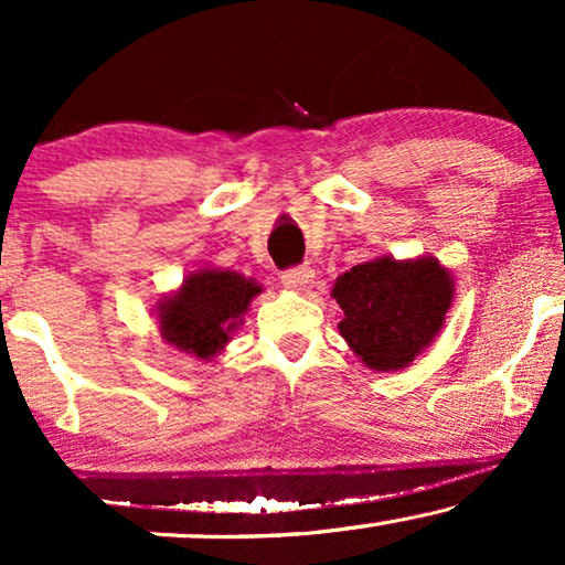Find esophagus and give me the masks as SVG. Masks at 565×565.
I'll return each mask as SVG.
<instances>
[{"mask_svg":"<svg viewBox=\"0 0 565 565\" xmlns=\"http://www.w3.org/2000/svg\"><path fill=\"white\" fill-rule=\"evenodd\" d=\"M280 280L285 288H292V290H303L308 282L313 280V269L308 265H298V267H290L285 269V273L280 275Z\"/></svg>","mask_w":565,"mask_h":565,"instance_id":"1","label":"esophagus"}]
</instances>
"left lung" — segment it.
<instances>
[{
	"label": "left lung",
	"instance_id": "8db88e82",
	"mask_svg": "<svg viewBox=\"0 0 565 565\" xmlns=\"http://www.w3.org/2000/svg\"><path fill=\"white\" fill-rule=\"evenodd\" d=\"M344 319L339 334L373 370L406 367L443 329L452 277L435 259L381 257L352 267L334 282Z\"/></svg>",
	"mask_w": 565,
	"mask_h": 565
}]
</instances>
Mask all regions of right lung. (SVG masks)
I'll list each match as a JSON object with an SVG mask.
<instances>
[{
	"mask_svg": "<svg viewBox=\"0 0 565 565\" xmlns=\"http://www.w3.org/2000/svg\"><path fill=\"white\" fill-rule=\"evenodd\" d=\"M257 292H262L257 282L228 269L190 275L182 290L159 306L161 334L177 350L203 360L213 358L228 342Z\"/></svg>",
	"mask_w": 565,
	"mask_h": 565,
	"instance_id": "obj_1",
	"label": "right lung"
}]
</instances>
